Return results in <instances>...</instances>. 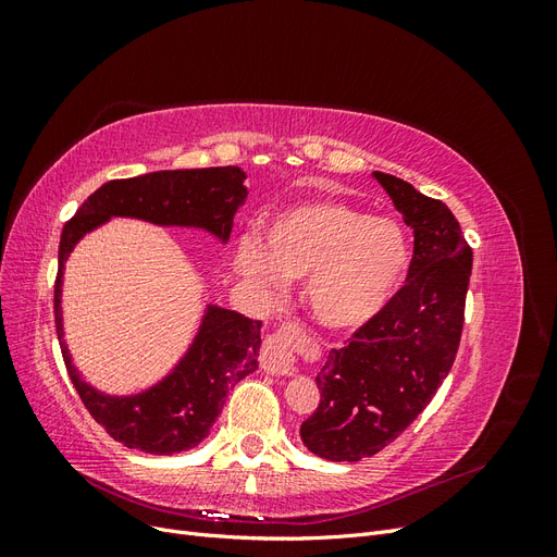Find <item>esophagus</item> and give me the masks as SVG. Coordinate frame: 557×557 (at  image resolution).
I'll use <instances>...</instances> for the list:
<instances>
[{
    "instance_id": "34e87169",
    "label": "esophagus",
    "mask_w": 557,
    "mask_h": 557,
    "mask_svg": "<svg viewBox=\"0 0 557 557\" xmlns=\"http://www.w3.org/2000/svg\"><path fill=\"white\" fill-rule=\"evenodd\" d=\"M301 336V325L297 320L278 325L274 334L267 336L260 364L272 376H290L295 372V346Z\"/></svg>"
}]
</instances>
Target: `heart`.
I'll return each instance as SVG.
<instances>
[{"label": "heart", "instance_id": "1", "mask_svg": "<svg viewBox=\"0 0 557 557\" xmlns=\"http://www.w3.org/2000/svg\"><path fill=\"white\" fill-rule=\"evenodd\" d=\"M237 264L258 281H305L311 315L330 330L372 320L404 278L409 239L391 218H367L342 201H309L267 227L264 250L242 242Z\"/></svg>", "mask_w": 557, "mask_h": 557}]
</instances>
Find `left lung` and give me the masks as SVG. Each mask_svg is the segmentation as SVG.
Returning a JSON list of instances; mask_svg holds the SVG:
<instances>
[{
	"mask_svg": "<svg viewBox=\"0 0 557 557\" xmlns=\"http://www.w3.org/2000/svg\"><path fill=\"white\" fill-rule=\"evenodd\" d=\"M374 176L413 230V258L401 288L315 376L320 404L299 434L334 462L372 458L413 423L448 376L465 325L471 248L460 223L442 199Z\"/></svg>",
	"mask_w": 557,
	"mask_h": 557,
	"instance_id": "1",
	"label": "left lung"
}]
</instances>
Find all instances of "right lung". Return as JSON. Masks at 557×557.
Listing matches in <instances>:
<instances>
[{
    "mask_svg": "<svg viewBox=\"0 0 557 557\" xmlns=\"http://www.w3.org/2000/svg\"><path fill=\"white\" fill-rule=\"evenodd\" d=\"M244 178L246 174L239 166L115 178L83 201L62 230L53 295L62 358L83 407L127 448L172 455L190 450L207 440L218 413L223 411L227 393L258 369L262 320L211 307L188 356L170 376L141 395L107 397L78 379L64 346L60 311L64 260L83 234L102 225L111 215L144 218L158 225L205 227L225 242L230 239L234 211L246 197Z\"/></svg>",
    "mask_w": 557,
    "mask_h": 557,
    "instance_id": "right-lung-1",
    "label": "right lung"
}]
</instances>
